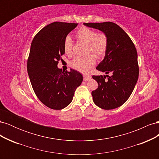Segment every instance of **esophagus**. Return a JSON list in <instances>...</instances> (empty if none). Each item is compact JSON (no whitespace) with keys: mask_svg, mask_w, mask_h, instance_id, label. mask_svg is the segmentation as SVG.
I'll use <instances>...</instances> for the list:
<instances>
[{"mask_svg":"<svg viewBox=\"0 0 159 159\" xmlns=\"http://www.w3.org/2000/svg\"><path fill=\"white\" fill-rule=\"evenodd\" d=\"M91 79V76L88 75H84V81H88Z\"/></svg>","mask_w":159,"mask_h":159,"instance_id":"obj_1","label":"esophagus"}]
</instances>
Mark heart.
<instances>
[{"mask_svg": "<svg viewBox=\"0 0 159 159\" xmlns=\"http://www.w3.org/2000/svg\"><path fill=\"white\" fill-rule=\"evenodd\" d=\"M75 38L80 41L87 43L86 53L92 52L98 57L105 55L108 48V37L103 32H97L95 30L88 27H81L75 34ZM63 48L65 54L70 56L73 53V43L71 38L67 36L64 40ZM93 54L84 57H75L70 61L72 68L83 73H86L96 63V57Z\"/></svg>", "mask_w": 159, "mask_h": 159, "instance_id": "obj_1", "label": "heart"}]
</instances>
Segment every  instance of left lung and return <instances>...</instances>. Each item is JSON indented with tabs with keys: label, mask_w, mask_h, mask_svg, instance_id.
<instances>
[{
	"label": "left lung",
	"mask_w": 159,
	"mask_h": 159,
	"mask_svg": "<svg viewBox=\"0 0 159 159\" xmlns=\"http://www.w3.org/2000/svg\"><path fill=\"white\" fill-rule=\"evenodd\" d=\"M103 32L108 37V48L96 69L110 75H93L98 88L92 91L94 103L105 110L117 108L131 95L139 78L137 52L133 41L122 28L111 22L84 23Z\"/></svg>",
	"instance_id": "left-lung-1"
}]
</instances>
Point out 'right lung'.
I'll list each match as a JSON object with an SVG mask.
<instances>
[{
  "label": "right lung",
  "instance_id": "right-lung-1",
  "mask_svg": "<svg viewBox=\"0 0 159 159\" xmlns=\"http://www.w3.org/2000/svg\"><path fill=\"white\" fill-rule=\"evenodd\" d=\"M78 23L54 22L38 32L32 42L27 71L34 91L40 102L52 109L65 108L71 102L83 81L70 69L61 72L57 64L64 54V40Z\"/></svg>",
  "mask_w": 159,
  "mask_h": 159
}]
</instances>
